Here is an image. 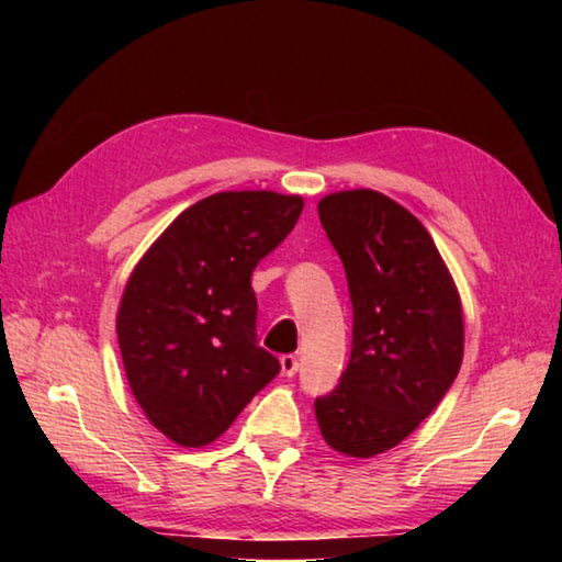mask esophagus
<instances>
[{"mask_svg": "<svg viewBox=\"0 0 562 562\" xmlns=\"http://www.w3.org/2000/svg\"><path fill=\"white\" fill-rule=\"evenodd\" d=\"M280 367H282L284 376H294V374H297V369H300V361L294 355H284V357H280Z\"/></svg>", "mask_w": 562, "mask_h": 562, "instance_id": "34e87169", "label": "esophagus"}]
</instances>
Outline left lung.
<instances>
[{
	"label": "left lung",
	"mask_w": 562,
	"mask_h": 562,
	"mask_svg": "<svg viewBox=\"0 0 562 562\" xmlns=\"http://www.w3.org/2000/svg\"><path fill=\"white\" fill-rule=\"evenodd\" d=\"M355 310L349 364L315 402L331 449L372 459L402 443L449 392L463 359L461 297L426 227L376 190L317 205Z\"/></svg>",
	"instance_id": "8db88e82"
}]
</instances>
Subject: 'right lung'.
Instances as JSON below:
<instances>
[{
    "mask_svg": "<svg viewBox=\"0 0 562 562\" xmlns=\"http://www.w3.org/2000/svg\"><path fill=\"white\" fill-rule=\"evenodd\" d=\"M304 201L272 190L207 195L170 223L133 268L116 335L148 422L180 446L227 431L280 372L258 345L252 270L297 223Z\"/></svg>",
    "mask_w": 562,
    "mask_h": 562,
    "instance_id": "right-lung-1",
    "label": "right lung"
}]
</instances>
